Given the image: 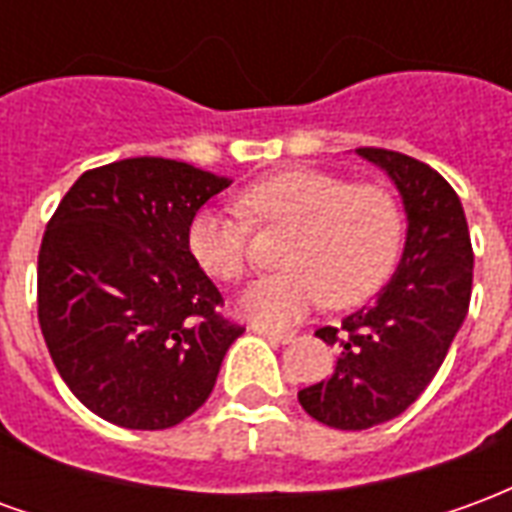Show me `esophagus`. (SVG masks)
<instances>
[{
  "mask_svg": "<svg viewBox=\"0 0 512 512\" xmlns=\"http://www.w3.org/2000/svg\"><path fill=\"white\" fill-rule=\"evenodd\" d=\"M252 332L260 334V337H266L271 343H293V332H277V329H268V326H260V323H252Z\"/></svg>",
  "mask_w": 512,
  "mask_h": 512,
  "instance_id": "obj_1",
  "label": "esophagus"
}]
</instances>
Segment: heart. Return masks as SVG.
Here are the masks:
<instances>
[{"label":"heart","mask_w":512,"mask_h":512,"mask_svg":"<svg viewBox=\"0 0 512 512\" xmlns=\"http://www.w3.org/2000/svg\"><path fill=\"white\" fill-rule=\"evenodd\" d=\"M238 208L257 227H285V271L252 282L241 310L260 326L299 321L323 299L345 310L367 301L395 271L403 211L381 183H351L323 169H282L241 189ZM191 260L216 282L249 271V223L202 208L186 230Z\"/></svg>","instance_id":"b5f03b06"}]
</instances>
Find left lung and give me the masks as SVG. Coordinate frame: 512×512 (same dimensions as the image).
Returning a JSON list of instances; mask_svg holds the SVG:
<instances>
[{
	"instance_id": "left-lung-1",
	"label": "left lung",
	"mask_w": 512,
	"mask_h": 512,
	"mask_svg": "<svg viewBox=\"0 0 512 512\" xmlns=\"http://www.w3.org/2000/svg\"><path fill=\"white\" fill-rule=\"evenodd\" d=\"M406 208V246L389 285L340 326L315 332L337 348L332 376L299 392L329 428L367 430L395 419L439 373L472 299V238L458 194L436 169L384 147H359Z\"/></svg>"
}]
</instances>
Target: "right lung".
Masks as SVG:
<instances>
[{"label": "right lung", "instance_id": "1", "mask_svg": "<svg viewBox=\"0 0 512 512\" xmlns=\"http://www.w3.org/2000/svg\"><path fill=\"white\" fill-rule=\"evenodd\" d=\"M230 178L172 158L87 169L62 197L38 255V321L54 367L93 414L164 430L213 392L244 334L191 260L194 213Z\"/></svg>", "mask_w": 512, "mask_h": 512}]
</instances>
